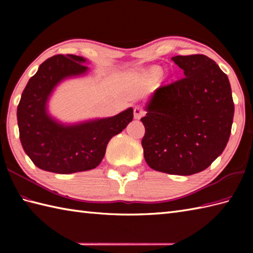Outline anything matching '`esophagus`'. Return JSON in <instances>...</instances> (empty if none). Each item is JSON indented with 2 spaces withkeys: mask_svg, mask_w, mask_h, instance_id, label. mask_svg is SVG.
Wrapping results in <instances>:
<instances>
[{
  "mask_svg": "<svg viewBox=\"0 0 253 253\" xmlns=\"http://www.w3.org/2000/svg\"><path fill=\"white\" fill-rule=\"evenodd\" d=\"M144 114H146V112L142 109L141 106H135V109H133V116H135L136 120H139V118H141Z\"/></svg>",
  "mask_w": 253,
  "mask_h": 253,
  "instance_id": "1",
  "label": "esophagus"
}]
</instances>
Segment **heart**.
I'll use <instances>...</instances> for the list:
<instances>
[{"label": "heart", "instance_id": "heart-1", "mask_svg": "<svg viewBox=\"0 0 253 253\" xmlns=\"http://www.w3.org/2000/svg\"><path fill=\"white\" fill-rule=\"evenodd\" d=\"M154 75H155V76H159V75H161V71H159V69H155Z\"/></svg>", "mask_w": 253, "mask_h": 253}]
</instances>
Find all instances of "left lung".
<instances>
[{"label": "left lung", "mask_w": 253, "mask_h": 253, "mask_svg": "<svg viewBox=\"0 0 253 253\" xmlns=\"http://www.w3.org/2000/svg\"><path fill=\"white\" fill-rule=\"evenodd\" d=\"M185 77L158 88L141 118L144 160L162 173L192 175L224 151L234 118L227 75L202 54L171 57Z\"/></svg>", "instance_id": "obj_1"}]
</instances>
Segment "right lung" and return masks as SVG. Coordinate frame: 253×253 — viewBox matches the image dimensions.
<instances>
[{"mask_svg":"<svg viewBox=\"0 0 253 253\" xmlns=\"http://www.w3.org/2000/svg\"><path fill=\"white\" fill-rule=\"evenodd\" d=\"M82 56L54 55L41 64L23 91L17 107L24 151L38 168L56 174L95 169L111 139L133 118L131 107L115 116L64 125L47 113L46 103L62 80L87 73Z\"/></svg>","mask_w":253,"mask_h":253,"instance_id":"right-lung-1","label":"right lung"}]
</instances>
